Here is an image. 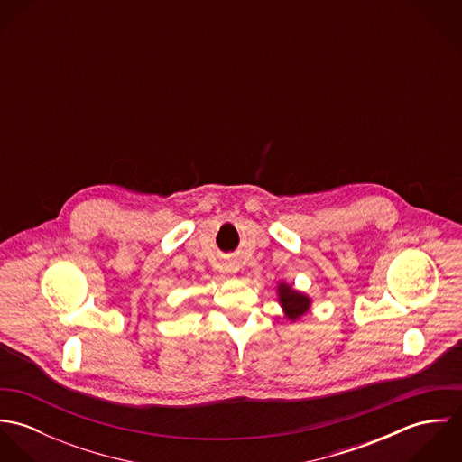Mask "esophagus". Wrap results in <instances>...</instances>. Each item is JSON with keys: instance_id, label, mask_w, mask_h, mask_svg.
Wrapping results in <instances>:
<instances>
[{"instance_id": "34e87169", "label": "esophagus", "mask_w": 462, "mask_h": 462, "mask_svg": "<svg viewBox=\"0 0 462 462\" xmlns=\"http://www.w3.org/2000/svg\"><path fill=\"white\" fill-rule=\"evenodd\" d=\"M227 270H229V272H236V264H235V263L227 264Z\"/></svg>"}]
</instances>
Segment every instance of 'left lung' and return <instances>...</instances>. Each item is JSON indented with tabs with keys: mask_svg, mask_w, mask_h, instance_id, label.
<instances>
[{
	"mask_svg": "<svg viewBox=\"0 0 462 462\" xmlns=\"http://www.w3.org/2000/svg\"><path fill=\"white\" fill-rule=\"evenodd\" d=\"M279 299H281V304L286 311V315L290 319H297L300 315H304L310 308V299L299 291H293L290 286L286 284H281L279 286Z\"/></svg>",
	"mask_w": 462,
	"mask_h": 462,
	"instance_id": "left-lung-1",
	"label": "left lung"
}]
</instances>
